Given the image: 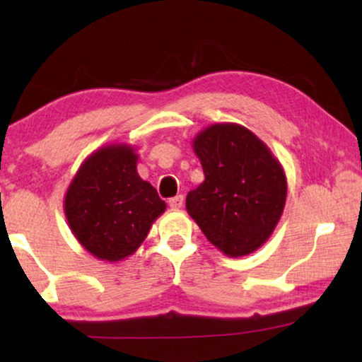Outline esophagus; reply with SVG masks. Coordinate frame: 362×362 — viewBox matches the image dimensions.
<instances>
[{
	"mask_svg": "<svg viewBox=\"0 0 362 362\" xmlns=\"http://www.w3.org/2000/svg\"><path fill=\"white\" fill-rule=\"evenodd\" d=\"M182 202H185V197H182V194H180V196L171 197V199L168 201V204H170V207H173V209H180V207H182Z\"/></svg>",
	"mask_w": 362,
	"mask_h": 362,
	"instance_id": "1",
	"label": "esophagus"
}]
</instances>
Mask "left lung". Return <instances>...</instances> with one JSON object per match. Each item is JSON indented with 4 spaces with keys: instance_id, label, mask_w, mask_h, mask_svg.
I'll return each mask as SVG.
<instances>
[{
    "instance_id": "left-lung-1",
    "label": "left lung",
    "mask_w": 362,
    "mask_h": 362,
    "mask_svg": "<svg viewBox=\"0 0 362 362\" xmlns=\"http://www.w3.org/2000/svg\"><path fill=\"white\" fill-rule=\"evenodd\" d=\"M192 146L206 180L187 192V214L226 255L252 254L284 212V168L259 136L237 123L207 127Z\"/></svg>"
}]
</instances>
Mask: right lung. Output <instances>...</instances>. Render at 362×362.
<instances>
[{"instance_id":"1","label":"right lung","mask_w":362,"mask_h":362,"mask_svg":"<svg viewBox=\"0 0 362 362\" xmlns=\"http://www.w3.org/2000/svg\"><path fill=\"white\" fill-rule=\"evenodd\" d=\"M136 161L130 145L103 146L82 163L67 189L64 211L72 234L100 260L135 254L166 209L155 187L138 176Z\"/></svg>"}]
</instances>
